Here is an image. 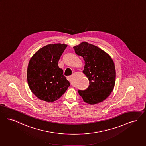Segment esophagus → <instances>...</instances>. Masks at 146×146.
<instances>
[{
  "label": "esophagus",
  "mask_w": 146,
  "mask_h": 146,
  "mask_svg": "<svg viewBox=\"0 0 146 146\" xmlns=\"http://www.w3.org/2000/svg\"><path fill=\"white\" fill-rule=\"evenodd\" d=\"M67 79L68 80V81H70V78H71V76H67Z\"/></svg>",
  "instance_id": "34e87169"
}]
</instances>
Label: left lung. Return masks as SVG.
<instances>
[{"label": "left lung", "mask_w": 146, "mask_h": 146, "mask_svg": "<svg viewBox=\"0 0 146 146\" xmlns=\"http://www.w3.org/2000/svg\"><path fill=\"white\" fill-rule=\"evenodd\" d=\"M85 62L83 73L89 81L85 90L78 92L83 100L91 105L99 103L110 94L115 84L116 70L110 56L98 47L83 42L73 47Z\"/></svg>", "instance_id": "8db88e82"}]
</instances>
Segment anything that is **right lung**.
Listing matches in <instances>:
<instances>
[{
    "label": "right lung",
    "mask_w": 146,
    "mask_h": 146,
    "mask_svg": "<svg viewBox=\"0 0 146 146\" xmlns=\"http://www.w3.org/2000/svg\"><path fill=\"white\" fill-rule=\"evenodd\" d=\"M67 46L60 43L48 44L39 49L30 59L27 70L28 83L38 98L54 102L70 86L58 66V60Z\"/></svg>",
    "instance_id": "1"
}]
</instances>
